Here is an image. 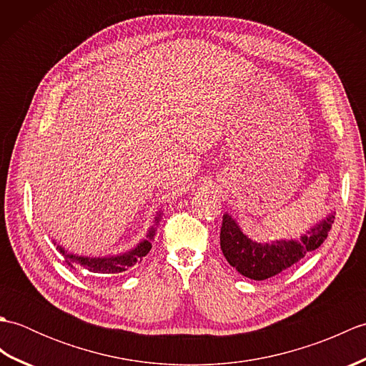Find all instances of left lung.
Returning a JSON list of instances; mask_svg holds the SVG:
<instances>
[{"mask_svg": "<svg viewBox=\"0 0 366 366\" xmlns=\"http://www.w3.org/2000/svg\"><path fill=\"white\" fill-rule=\"evenodd\" d=\"M335 214L315 223V227L302 234L300 239H280L272 242H254L229 214L223 215L220 229V248L224 258L236 267L239 274L252 280H266L274 277L292 264L299 262L307 253L316 250L327 239Z\"/></svg>", "mask_w": 366, "mask_h": 366, "instance_id": "1", "label": "left lung"}]
</instances>
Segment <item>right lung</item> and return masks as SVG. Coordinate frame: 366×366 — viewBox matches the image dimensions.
I'll list each match as a JSON object with an SVG mask.
<instances>
[{"label":"right lung","instance_id":"obj_1","mask_svg":"<svg viewBox=\"0 0 366 366\" xmlns=\"http://www.w3.org/2000/svg\"><path fill=\"white\" fill-rule=\"evenodd\" d=\"M162 219V212L155 217V223L154 227L149 228L147 231L146 239H143L135 248L126 252V253H119V254H112V256H79L74 253H69L64 250L63 247L58 245V250L63 253L64 256V262L69 267H84L86 270L92 272V274H119V272H124L130 269L132 266H135L137 262L142 261L144 256L149 253L152 248V240L155 236V229H157V224ZM56 244V242H54Z\"/></svg>","mask_w":366,"mask_h":366}]
</instances>
